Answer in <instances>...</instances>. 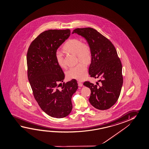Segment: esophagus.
Returning a JSON list of instances; mask_svg holds the SVG:
<instances>
[{
  "label": "esophagus",
  "mask_w": 149,
  "mask_h": 149,
  "mask_svg": "<svg viewBox=\"0 0 149 149\" xmlns=\"http://www.w3.org/2000/svg\"><path fill=\"white\" fill-rule=\"evenodd\" d=\"M78 86H80V87H81V86H82V83L81 82H80V81H78Z\"/></svg>",
  "instance_id": "34e87169"
}]
</instances>
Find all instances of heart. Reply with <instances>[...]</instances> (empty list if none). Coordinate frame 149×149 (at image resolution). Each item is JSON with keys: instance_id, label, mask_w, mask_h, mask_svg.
<instances>
[{"instance_id": "b5f03b06", "label": "heart", "mask_w": 149, "mask_h": 149, "mask_svg": "<svg viewBox=\"0 0 149 149\" xmlns=\"http://www.w3.org/2000/svg\"><path fill=\"white\" fill-rule=\"evenodd\" d=\"M63 50L66 53L76 55L77 61L84 62L80 63L69 69L67 71V77L78 80L84 79L87 76L88 67L84 63L88 64L92 59V50L90 44L88 42H82L78 38H71L64 44ZM55 57L59 66L62 68L65 67L64 55L61 52L57 51Z\"/></svg>"}]
</instances>
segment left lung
Listing matches in <instances>:
<instances>
[{"mask_svg": "<svg viewBox=\"0 0 149 149\" xmlns=\"http://www.w3.org/2000/svg\"><path fill=\"white\" fill-rule=\"evenodd\" d=\"M87 40L92 50V61L88 73L91 77L100 78V84L85 81L90 88L89 102L99 110L110 108L118 101L123 85L122 65L112 43L95 29L91 27L74 29Z\"/></svg>", "mask_w": 149, "mask_h": 149, "instance_id": "left-lung-1", "label": "left lung"}]
</instances>
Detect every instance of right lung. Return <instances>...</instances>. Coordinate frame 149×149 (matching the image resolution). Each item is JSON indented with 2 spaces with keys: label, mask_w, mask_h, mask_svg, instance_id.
Here are the masks:
<instances>
[{
  "label": "right lung",
  "mask_w": 149,
  "mask_h": 149,
  "mask_svg": "<svg viewBox=\"0 0 149 149\" xmlns=\"http://www.w3.org/2000/svg\"><path fill=\"white\" fill-rule=\"evenodd\" d=\"M70 34L69 29L45 31L31 42L27 53V76L34 98L45 113L56 118L71 112V97L78 88L75 79L60 83L65 74L55 57Z\"/></svg>",
  "instance_id": "obj_1"
}]
</instances>
